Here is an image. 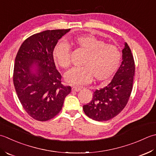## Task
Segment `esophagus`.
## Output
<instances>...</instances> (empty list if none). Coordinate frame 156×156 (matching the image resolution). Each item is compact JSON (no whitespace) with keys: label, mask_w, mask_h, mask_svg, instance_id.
<instances>
[{"label":"esophagus","mask_w":156,"mask_h":156,"mask_svg":"<svg viewBox=\"0 0 156 156\" xmlns=\"http://www.w3.org/2000/svg\"><path fill=\"white\" fill-rule=\"evenodd\" d=\"M82 87H77V86H73L72 87V90L75 91H79L81 90Z\"/></svg>","instance_id":"obj_1"}]
</instances>
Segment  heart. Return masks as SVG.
<instances>
[{
  "instance_id": "1",
  "label": "heart",
  "mask_w": 156,
  "mask_h": 156,
  "mask_svg": "<svg viewBox=\"0 0 156 156\" xmlns=\"http://www.w3.org/2000/svg\"><path fill=\"white\" fill-rule=\"evenodd\" d=\"M72 43L86 52L81 67L70 69L65 74L66 81L72 85H84L96 80L106 82L111 79L120 65L122 54L118 47L106 44L93 35H83L75 37ZM55 61L62 69L71 65L70 48L65 42H59L53 51Z\"/></svg>"
}]
</instances>
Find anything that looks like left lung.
I'll list each match as a JSON object with an SVG mask.
<instances>
[{"label": "left lung", "mask_w": 156, "mask_h": 156, "mask_svg": "<svg viewBox=\"0 0 156 156\" xmlns=\"http://www.w3.org/2000/svg\"><path fill=\"white\" fill-rule=\"evenodd\" d=\"M135 65L128 44L122 50V61L112 81L94 92L93 98L83 106L86 115L97 121H106L125 108L133 90Z\"/></svg>", "instance_id": "1"}]
</instances>
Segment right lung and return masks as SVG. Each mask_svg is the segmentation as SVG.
<instances>
[{
    "instance_id": "right-lung-1",
    "label": "right lung",
    "mask_w": 156,
    "mask_h": 156,
    "mask_svg": "<svg viewBox=\"0 0 156 156\" xmlns=\"http://www.w3.org/2000/svg\"><path fill=\"white\" fill-rule=\"evenodd\" d=\"M70 31L46 30L30 36L22 43L15 57L13 83L19 100L29 115L47 121L58 114L65 97L71 91L62 83L56 69L53 51L58 41ZM37 66L35 73L31 68Z\"/></svg>"
}]
</instances>
